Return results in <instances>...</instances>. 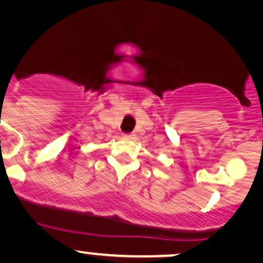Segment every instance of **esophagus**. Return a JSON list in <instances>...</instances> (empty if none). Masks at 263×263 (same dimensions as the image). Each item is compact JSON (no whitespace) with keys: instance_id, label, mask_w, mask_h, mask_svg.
I'll list each match as a JSON object with an SVG mask.
<instances>
[{"instance_id":"1","label":"esophagus","mask_w":263,"mask_h":263,"mask_svg":"<svg viewBox=\"0 0 263 263\" xmlns=\"http://www.w3.org/2000/svg\"><path fill=\"white\" fill-rule=\"evenodd\" d=\"M122 136H124L125 138H134V135L132 134H124Z\"/></svg>"}]
</instances>
